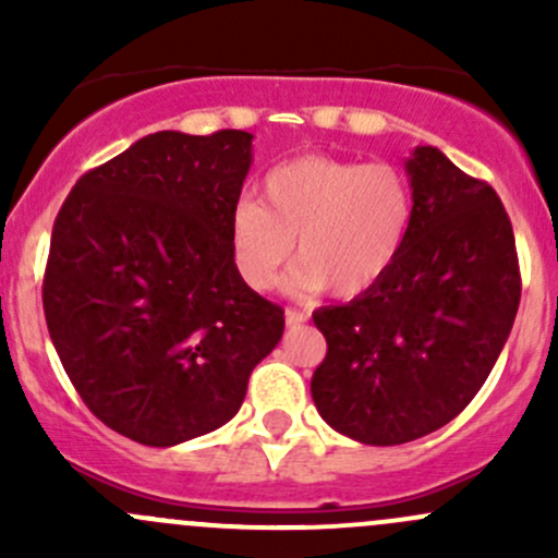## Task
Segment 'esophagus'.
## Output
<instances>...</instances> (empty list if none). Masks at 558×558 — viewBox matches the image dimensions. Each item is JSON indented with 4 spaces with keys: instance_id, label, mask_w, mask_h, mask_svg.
Masks as SVG:
<instances>
[{
    "instance_id": "obj_1",
    "label": "esophagus",
    "mask_w": 558,
    "mask_h": 558,
    "mask_svg": "<svg viewBox=\"0 0 558 558\" xmlns=\"http://www.w3.org/2000/svg\"><path fill=\"white\" fill-rule=\"evenodd\" d=\"M307 318H311V313L307 311H294V307H289V311H286V324L289 326H302Z\"/></svg>"
}]
</instances>
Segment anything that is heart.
<instances>
[{"instance_id": "heart-1", "label": "heart", "mask_w": 558, "mask_h": 558, "mask_svg": "<svg viewBox=\"0 0 558 558\" xmlns=\"http://www.w3.org/2000/svg\"><path fill=\"white\" fill-rule=\"evenodd\" d=\"M415 196L408 174L386 161L324 154L280 161L262 178V202L240 199L229 218V251L240 278L267 291L296 253L294 291H335L342 300L380 283L408 245Z\"/></svg>"}]
</instances>
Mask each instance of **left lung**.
I'll use <instances>...</instances> for the list:
<instances>
[{"instance_id": "obj_1", "label": "left lung", "mask_w": 558, "mask_h": 558, "mask_svg": "<svg viewBox=\"0 0 558 558\" xmlns=\"http://www.w3.org/2000/svg\"><path fill=\"white\" fill-rule=\"evenodd\" d=\"M404 170L415 221L367 294L320 307L326 359L311 393L320 418L364 446L432 435L472 402L521 302L519 253L497 191L418 145Z\"/></svg>"}]
</instances>
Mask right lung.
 Masks as SVG:
<instances>
[{
    "mask_svg": "<svg viewBox=\"0 0 558 558\" xmlns=\"http://www.w3.org/2000/svg\"><path fill=\"white\" fill-rule=\"evenodd\" d=\"M253 134L156 132L86 172L50 238L43 307L64 373L118 435L170 448L238 415L283 337L240 278L229 218Z\"/></svg>",
    "mask_w": 558,
    "mask_h": 558,
    "instance_id": "add662e5",
    "label": "right lung"
}]
</instances>
